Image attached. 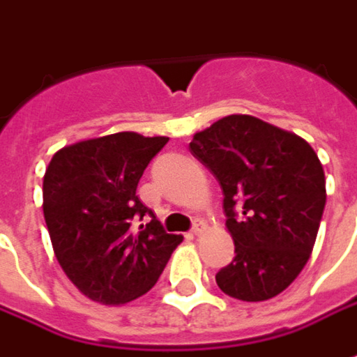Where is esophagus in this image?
Masks as SVG:
<instances>
[{
  "label": "esophagus",
  "mask_w": 357,
  "mask_h": 357,
  "mask_svg": "<svg viewBox=\"0 0 357 357\" xmlns=\"http://www.w3.org/2000/svg\"><path fill=\"white\" fill-rule=\"evenodd\" d=\"M203 231H205V223H195V227L191 229V237H202Z\"/></svg>",
  "instance_id": "esophagus-1"
}]
</instances>
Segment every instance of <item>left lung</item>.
I'll list each match as a JSON object with an SVG mask.
<instances>
[{
  "label": "left lung",
  "mask_w": 357,
  "mask_h": 357,
  "mask_svg": "<svg viewBox=\"0 0 357 357\" xmlns=\"http://www.w3.org/2000/svg\"><path fill=\"white\" fill-rule=\"evenodd\" d=\"M191 154L223 190L235 259L217 287L245 302L268 301L310 259L326 205L324 167L308 142L249 114L195 132Z\"/></svg>",
  "instance_id": "left-lung-1"
}]
</instances>
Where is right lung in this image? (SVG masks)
I'll return each mask as SVG.
<instances>
[{
    "label": "right lung",
    "mask_w": 357,
    "mask_h": 357,
    "mask_svg": "<svg viewBox=\"0 0 357 357\" xmlns=\"http://www.w3.org/2000/svg\"><path fill=\"white\" fill-rule=\"evenodd\" d=\"M166 136L116 132L75 142L51 158L43 178V215L53 251L68 280L93 302L118 306L158 282L174 249L169 235L136 188ZM153 221L136 234V216Z\"/></svg>",
    "instance_id": "1"
}]
</instances>
